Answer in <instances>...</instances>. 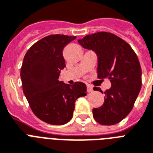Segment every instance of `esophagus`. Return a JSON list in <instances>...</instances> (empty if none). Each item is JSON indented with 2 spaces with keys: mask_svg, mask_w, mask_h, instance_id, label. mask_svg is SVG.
I'll return each mask as SVG.
<instances>
[{
  "mask_svg": "<svg viewBox=\"0 0 153 153\" xmlns=\"http://www.w3.org/2000/svg\"><path fill=\"white\" fill-rule=\"evenodd\" d=\"M86 91H87V92H88V93H91V92H92V91H94L93 86H90V85H87V88H86Z\"/></svg>",
  "mask_w": 153,
  "mask_h": 153,
  "instance_id": "1",
  "label": "esophagus"
}]
</instances>
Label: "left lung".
<instances>
[{"label": "left lung", "instance_id": "8db88e82", "mask_svg": "<svg viewBox=\"0 0 153 153\" xmlns=\"http://www.w3.org/2000/svg\"><path fill=\"white\" fill-rule=\"evenodd\" d=\"M78 42L96 53L98 79H108L111 82V87L104 92L103 105L93 109L94 118L104 126L118 123L130 113L141 88L137 56L129 44L110 32L87 35Z\"/></svg>", "mask_w": 153, "mask_h": 153}]
</instances>
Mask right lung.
I'll use <instances>...</instances> for the list:
<instances>
[{"label":"right lung","mask_w":153,"mask_h":153,"mask_svg":"<svg viewBox=\"0 0 153 153\" xmlns=\"http://www.w3.org/2000/svg\"><path fill=\"white\" fill-rule=\"evenodd\" d=\"M76 36L51 35L36 42L25 54L20 77L23 91L36 116L46 123L62 126L71 120L75 101L86 95V86L59 81L66 67L62 51Z\"/></svg>","instance_id":"right-lung-1"}]
</instances>
